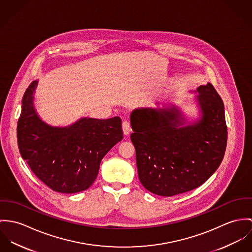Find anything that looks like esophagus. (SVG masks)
<instances>
[{
	"label": "esophagus",
	"instance_id": "obj_1",
	"mask_svg": "<svg viewBox=\"0 0 252 252\" xmlns=\"http://www.w3.org/2000/svg\"><path fill=\"white\" fill-rule=\"evenodd\" d=\"M123 131H124L125 135H128L130 133L131 126H130L129 122H127V121H124L123 122Z\"/></svg>",
	"mask_w": 252,
	"mask_h": 252
}]
</instances>
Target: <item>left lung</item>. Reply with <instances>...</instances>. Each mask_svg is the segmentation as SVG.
I'll use <instances>...</instances> for the list:
<instances>
[{"instance_id":"1","label":"left lung","mask_w":252,"mask_h":252,"mask_svg":"<svg viewBox=\"0 0 252 252\" xmlns=\"http://www.w3.org/2000/svg\"><path fill=\"white\" fill-rule=\"evenodd\" d=\"M201 118L186 125L182 112L138 108L130 114L140 182L149 191L173 196L203 185L220 165L227 144L221 97L211 83L197 88Z\"/></svg>"}]
</instances>
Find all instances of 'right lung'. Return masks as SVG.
<instances>
[{
  "label": "right lung",
  "mask_w": 252,
  "mask_h": 252,
  "mask_svg": "<svg viewBox=\"0 0 252 252\" xmlns=\"http://www.w3.org/2000/svg\"><path fill=\"white\" fill-rule=\"evenodd\" d=\"M36 87L37 81H32L22 99L17 124L20 155L32 173L54 191L86 190L96 179L103 157L123 139L122 120L81 118L68 126H51L35 111Z\"/></svg>",
  "instance_id": "add662e5"
}]
</instances>
